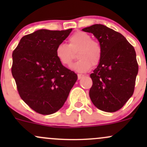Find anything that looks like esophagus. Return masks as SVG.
<instances>
[{
    "label": "esophagus",
    "mask_w": 147,
    "mask_h": 147,
    "mask_svg": "<svg viewBox=\"0 0 147 147\" xmlns=\"http://www.w3.org/2000/svg\"><path fill=\"white\" fill-rule=\"evenodd\" d=\"M84 76V75H82V74H78V75H77V77H78V79H82Z\"/></svg>",
    "instance_id": "obj_1"
}]
</instances>
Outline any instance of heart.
Segmentation results:
<instances>
[{
	"label": "heart",
	"instance_id": "1",
	"mask_svg": "<svg viewBox=\"0 0 147 147\" xmlns=\"http://www.w3.org/2000/svg\"><path fill=\"white\" fill-rule=\"evenodd\" d=\"M77 51L78 61L72 64L71 68L75 71H88L92 65H98L102 57V45L90 34L79 31L68 38V45L59 43L55 49V55L62 65H70L74 59V53Z\"/></svg>",
	"mask_w": 147,
	"mask_h": 147
}]
</instances>
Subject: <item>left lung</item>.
I'll return each instance as SVG.
<instances>
[{
	"label": "left lung",
	"mask_w": 147,
	"mask_h": 147,
	"mask_svg": "<svg viewBox=\"0 0 147 147\" xmlns=\"http://www.w3.org/2000/svg\"><path fill=\"white\" fill-rule=\"evenodd\" d=\"M82 30L93 34L102 48L100 62L90 75L91 101L99 110L115 112L134 92L138 72L135 49L122 34L105 25H92Z\"/></svg>",
	"instance_id": "obj_1"
}]
</instances>
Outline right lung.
I'll use <instances>...</instances> for the list:
<instances>
[{
    "mask_svg": "<svg viewBox=\"0 0 147 147\" xmlns=\"http://www.w3.org/2000/svg\"><path fill=\"white\" fill-rule=\"evenodd\" d=\"M72 30H37L23 36L13 51L11 74L18 94L38 113L59 110L77 81V75L55 55L57 46Z\"/></svg>",
    "mask_w": 147,
    "mask_h": 147,
    "instance_id": "obj_1",
    "label": "right lung"
}]
</instances>
